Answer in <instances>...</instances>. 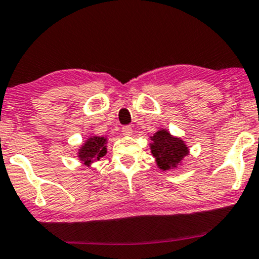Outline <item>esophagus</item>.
Listing matches in <instances>:
<instances>
[{"mask_svg": "<svg viewBox=\"0 0 259 259\" xmlns=\"http://www.w3.org/2000/svg\"><path fill=\"white\" fill-rule=\"evenodd\" d=\"M132 132H133V130H132V127H131V126H123V127H122V133H123L124 136H131V135H132Z\"/></svg>", "mask_w": 259, "mask_h": 259, "instance_id": "34e87169", "label": "esophagus"}]
</instances>
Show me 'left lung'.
<instances>
[{"label": "left lung", "instance_id": "1", "mask_svg": "<svg viewBox=\"0 0 259 259\" xmlns=\"http://www.w3.org/2000/svg\"><path fill=\"white\" fill-rule=\"evenodd\" d=\"M150 144L152 154L161 170L177 167L182 159L188 154L187 145L180 138H175L165 130H160L153 136Z\"/></svg>", "mask_w": 259, "mask_h": 259}]
</instances>
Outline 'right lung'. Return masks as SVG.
Here are the masks:
<instances>
[{
  "instance_id": "obj_1",
  "label": "right lung",
  "mask_w": 259,
  "mask_h": 259,
  "mask_svg": "<svg viewBox=\"0 0 259 259\" xmlns=\"http://www.w3.org/2000/svg\"><path fill=\"white\" fill-rule=\"evenodd\" d=\"M106 138L91 137L82 145L78 152V156L84 162V165L92 164L93 161L99 160L106 154Z\"/></svg>"
}]
</instances>
